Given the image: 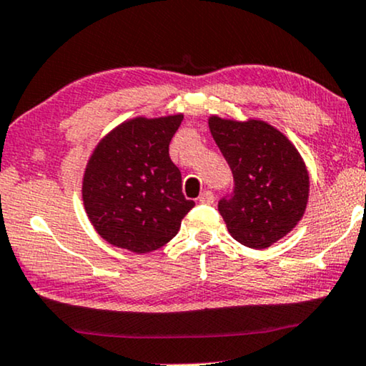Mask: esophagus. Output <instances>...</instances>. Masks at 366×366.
<instances>
[{"mask_svg": "<svg viewBox=\"0 0 366 366\" xmlns=\"http://www.w3.org/2000/svg\"><path fill=\"white\" fill-rule=\"evenodd\" d=\"M214 192H211V191H204L201 196H199V202H202V204H212L214 202Z\"/></svg>", "mask_w": 366, "mask_h": 366, "instance_id": "1", "label": "esophagus"}]
</instances>
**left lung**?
<instances>
[{"label": "left lung", "mask_w": 366, "mask_h": 366, "mask_svg": "<svg viewBox=\"0 0 366 366\" xmlns=\"http://www.w3.org/2000/svg\"><path fill=\"white\" fill-rule=\"evenodd\" d=\"M209 129L232 170L234 189L219 201L227 231L241 244L266 249L303 217L310 175L286 135L262 120L212 115Z\"/></svg>", "instance_id": "left-lung-1"}]
</instances>
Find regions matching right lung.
<instances>
[{
	"label": "right lung",
	"instance_id": "1",
	"mask_svg": "<svg viewBox=\"0 0 366 366\" xmlns=\"http://www.w3.org/2000/svg\"><path fill=\"white\" fill-rule=\"evenodd\" d=\"M184 115L127 120L102 139L86 164L81 196L95 231L137 254L155 251L179 232L196 206L184 197L169 144Z\"/></svg>",
	"mask_w": 366,
	"mask_h": 366
}]
</instances>
